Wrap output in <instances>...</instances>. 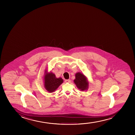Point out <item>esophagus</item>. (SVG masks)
I'll list each match as a JSON object with an SVG mask.
<instances>
[{"label": "esophagus", "mask_w": 135, "mask_h": 135, "mask_svg": "<svg viewBox=\"0 0 135 135\" xmlns=\"http://www.w3.org/2000/svg\"><path fill=\"white\" fill-rule=\"evenodd\" d=\"M65 82H66V83H70V82H71V80H70V79L66 80H65Z\"/></svg>", "instance_id": "1"}]
</instances>
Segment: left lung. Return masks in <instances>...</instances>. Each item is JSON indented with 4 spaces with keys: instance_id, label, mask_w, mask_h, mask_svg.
I'll use <instances>...</instances> for the list:
<instances>
[{
    "instance_id": "1",
    "label": "left lung",
    "mask_w": 135,
    "mask_h": 135,
    "mask_svg": "<svg viewBox=\"0 0 135 135\" xmlns=\"http://www.w3.org/2000/svg\"><path fill=\"white\" fill-rule=\"evenodd\" d=\"M75 76L76 79L74 80V82L78 88L81 91L87 90L89 86V83L85 75L82 73H76Z\"/></svg>"
}]
</instances>
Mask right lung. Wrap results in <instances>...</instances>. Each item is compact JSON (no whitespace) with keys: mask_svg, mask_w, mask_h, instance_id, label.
I'll use <instances>...</instances> for the list:
<instances>
[{"mask_svg":"<svg viewBox=\"0 0 135 135\" xmlns=\"http://www.w3.org/2000/svg\"><path fill=\"white\" fill-rule=\"evenodd\" d=\"M46 73V71L45 76H44V85L46 90L50 93H52L59 87L64 81L62 78H57L54 73Z\"/></svg>","mask_w":135,"mask_h":135,"instance_id":"obj_1","label":"right lung"}]
</instances>
